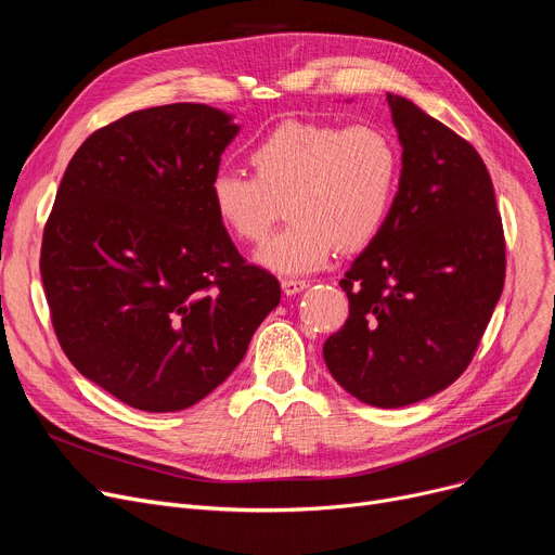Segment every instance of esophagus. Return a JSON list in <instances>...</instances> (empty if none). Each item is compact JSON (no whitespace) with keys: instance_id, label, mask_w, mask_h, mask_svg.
<instances>
[{"instance_id":"34e87169","label":"esophagus","mask_w":555,"mask_h":555,"mask_svg":"<svg viewBox=\"0 0 555 555\" xmlns=\"http://www.w3.org/2000/svg\"><path fill=\"white\" fill-rule=\"evenodd\" d=\"M281 287H283V293H285L287 297H293V295L304 293V289L308 287V281H304V279H283V281H281Z\"/></svg>"}]
</instances>
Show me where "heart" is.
<instances>
[{
	"label": "heart",
	"mask_w": 555,
	"mask_h": 555,
	"mask_svg": "<svg viewBox=\"0 0 555 555\" xmlns=\"http://www.w3.org/2000/svg\"><path fill=\"white\" fill-rule=\"evenodd\" d=\"M251 175L218 170L211 207L233 238L260 243L279 202L289 224L256 251L262 268L306 274L324 268L341 247L371 245L387 227L400 184V149L377 126L337 128L283 121L249 153Z\"/></svg>",
	"instance_id": "b5f03b06"
}]
</instances>
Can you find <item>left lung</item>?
I'll use <instances>...</instances> for the list:
<instances>
[{
	"mask_svg": "<svg viewBox=\"0 0 555 555\" xmlns=\"http://www.w3.org/2000/svg\"><path fill=\"white\" fill-rule=\"evenodd\" d=\"M402 170L387 227L339 281L348 319L324 344L331 375L373 406H404L468 369L506 276L502 216L473 145L387 94Z\"/></svg>",
	"mask_w": 555,
	"mask_h": 555,
	"instance_id": "left-lung-1",
	"label": "left lung"
}]
</instances>
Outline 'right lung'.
I'll return each instance as SVG.
<instances>
[{"label": "right lung", "mask_w": 555, "mask_h": 555, "mask_svg": "<svg viewBox=\"0 0 555 555\" xmlns=\"http://www.w3.org/2000/svg\"><path fill=\"white\" fill-rule=\"evenodd\" d=\"M238 126L172 103L82 141L44 224L40 274L69 362L141 412H180L222 385L281 301L214 214L209 184Z\"/></svg>", "instance_id": "1"}]
</instances>
